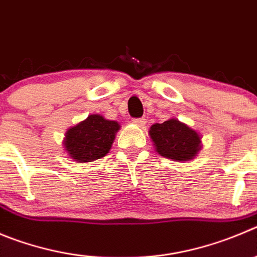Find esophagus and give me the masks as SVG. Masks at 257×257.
I'll use <instances>...</instances> for the list:
<instances>
[{
    "mask_svg": "<svg viewBox=\"0 0 257 257\" xmlns=\"http://www.w3.org/2000/svg\"><path fill=\"white\" fill-rule=\"evenodd\" d=\"M133 123L137 124L138 126H142V128H143V126L146 125V123H147V121H146L145 117H138V119H133Z\"/></svg>",
    "mask_w": 257,
    "mask_h": 257,
    "instance_id": "1",
    "label": "esophagus"
}]
</instances>
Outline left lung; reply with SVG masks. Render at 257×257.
Returning a JSON list of instances; mask_svg holds the SVG:
<instances>
[{
    "label": "left lung",
    "mask_w": 257,
    "mask_h": 257,
    "mask_svg": "<svg viewBox=\"0 0 257 257\" xmlns=\"http://www.w3.org/2000/svg\"><path fill=\"white\" fill-rule=\"evenodd\" d=\"M150 137L158 155L172 161H189L201 148L200 136L175 117L161 124H153Z\"/></svg>",
    "instance_id": "1"
}]
</instances>
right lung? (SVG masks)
Masks as SVG:
<instances>
[{
  "instance_id": "1",
  "label": "right lung",
  "mask_w": 257,
  "mask_h": 257,
  "mask_svg": "<svg viewBox=\"0 0 257 257\" xmlns=\"http://www.w3.org/2000/svg\"><path fill=\"white\" fill-rule=\"evenodd\" d=\"M120 129L117 121L107 120L100 114L87 116L67 131L64 148L77 162H91L109 153L115 134Z\"/></svg>"
}]
</instances>
